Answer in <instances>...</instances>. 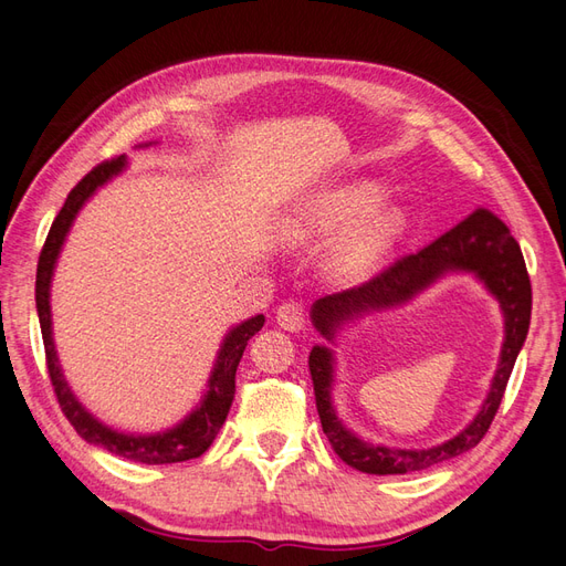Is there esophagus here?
<instances>
[{"instance_id": "1", "label": "esophagus", "mask_w": 566, "mask_h": 566, "mask_svg": "<svg viewBox=\"0 0 566 566\" xmlns=\"http://www.w3.org/2000/svg\"><path fill=\"white\" fill-rule=\"evenodd\" d=\"M277 323L289 333L304 331V325H306V311H304V306H301L298 301H286V304H282L277 308Z\"/></svg>"}]
</instances>
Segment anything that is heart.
<instances>
[{
    "mask_svg": "<svg viewBox=\"0 0 566 566\" xmlns=\"http://www.w3.org/2000/svg\"><path fill=\"white\" fill-rule=\"evenodd\" d=\"M410 212L400 202L384 200L376 180H354L311 195L282 223V241L292 248H311L337 241L327 255V270L337 280H359L369 274L400 241Z\"/></svg>",
    "mask_w": 566,
    "mask_h": 566,
    "instance_id": "heart-1",
    "label": "heart"
}]
</instances>
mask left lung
I'll use <instances>...</instances> for the list:
<instances>
[{"label": "left lung", "mask_w": 566, "mask_h": 566, "mask_svg": "<svg viewBox=\"0 0 566 566\" xmlns=\"http://www.w3.org/2000/svg\"><path fill=\"white\" fill-rule=\"evenodd\" d=\"M449 272L475 274L504 313V345L488 398L475 419L453 439L431 446V449H390V446L359 439L343 424L333 407V349L315 345L308 354L315 407H318L323 431L333 451L354 470L369 472V475H405V472L427 470L449 461L482 441L499 405H502L509 376L514 371L516 357L525 335H528L533 304L528 270H525L521 248L509 233L506 223L496 219L490 209H475L468 219L424 245L422 251L396 260L361 286L318 298L311 308L315 331L325 339H335V333L345 323L357 321L371 311L402 306Z\"/></svg>", "instance_id": "1"}]
</instances>
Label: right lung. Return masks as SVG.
I'll return each instance as SVG.
<instances>
[{
	"label": "right lung",
	"mask_w": 566,
	"mask_h": 566,
	"mask_svg": "<svg viewBox=\"0 0 566 566\" xmlns=\"http://www.w3.org/2000/svg\"><path fill=\"white\" fill-rule=\"evenodd\" d=\"M125 164H127L125 156H117V159L103 161L91 170V174H86L72 188L67 200H64L60 209V214L50 227V233L41 251V260H38V274H35V308H38V321H41L48 374L64 417L70 419V424L76 429V433L84 441L101 446V449L120 458H127V461H135V463H147V465L182 463V461H190V458H200L209 446H212L221 424L227 422L229 407L233 402V392H235V369H239V361L243 357L248 339H251L262 325H265V315H255V318H248L241 325L231 327L217 354L212 376L207 380L205 398L174 429H166L159 433L115 431L111 427H105L103 422H98V419L76 400V396L70 390L67 378L62 374V366L57 361V352H55V339H52V315H50L52 272H55L64 239H67L78 209L86 205L88 197L94 195L101 186H105L113 176L120 174Z\"/></svg>",
	"instance_id": "right-lung-1"
}]
</instances>
